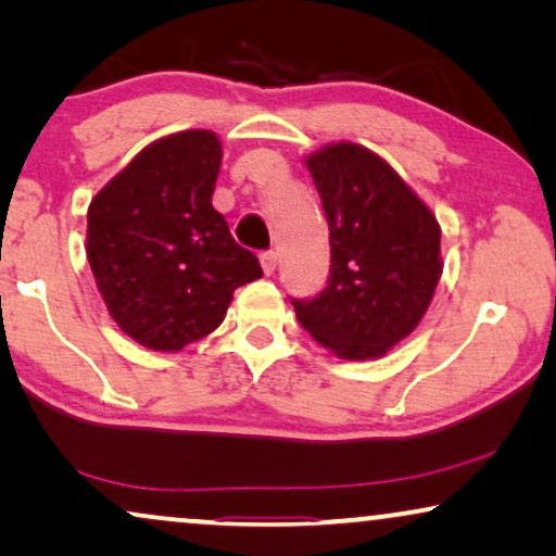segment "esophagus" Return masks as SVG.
<instances>
[{
  "mask_svg": "<svg viewBox=\"0 0 556 556\" xmlns=\"http://www.w3.org/2000/svg\"><path fill=\"white\" fill-rule=\"evenodd\" d=\"M261 265H263L265 276H273V273H276V265H278V255L273 253V250H268V253L261 255Z\"/></svg>",
  "mask_w": 556,
  "mask_h": 556,
  "instance_id": "obj_1",
  "label": "esophagus"
}]
</instances>
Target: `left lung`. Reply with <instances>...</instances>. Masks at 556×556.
Returning a JSON list of instances; mask_svg holds the SVG:
<instances>
[{
	"mask_svg": "<svg viewBox=\"0 0 556 556\" xmlns=\"http://www.w3.org/2000/svg\"><path fill=\"white\" fill-rule=\"evenodd\" d=\"M329 223V280L314 299H291L295 318L344 359H375L428 311L443 273L440 227L390 164L356 143L308 156Z\"/></svg>",
	"mask_w": 556,
	"mask_h": 556,
	"instance_id": "obj_1",
	"label": "left lung"
}]
</instances>
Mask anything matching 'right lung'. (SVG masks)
Returning a JSON list of instances; mask_svg holds the SVG:
<instances>
[{"mask_svg": "<svg viewBox=\"0 0 556 556\" xmlns=\"http://www.w3.org/2000/svg\"><path fill=\"white\" fill-rule=\"evenodd\" d=\"M223 147L181 131L141 151L93 197L88 263L113 321L154 352L223 324L235 288L263 276L212 207Z\"/></svg>", "mask_w": 556, "mask_h": 556, "instance_id": "add662e5", "label": "right lung"}]
</instances>
